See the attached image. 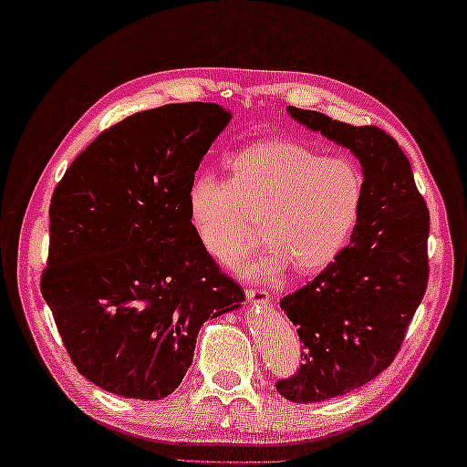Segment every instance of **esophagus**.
I'll return each mask as SVG.
<instances>
[{
  "label": "esophagus",
  "instance_id": "34e87169",
  "mask_svg": "<svg viewBox=\"0 0 467 467\" xmlns=\"http://www.w3.org/2000/svg\"><path fill=\"white\" fill-rule=\"evenodd\" d=\"M246 298L250 300L253 306H267L269 303V292L261 288H246Z\"/></svg>",
  "mask_w": 467,
  "mask_h": 467
}]
</instances>
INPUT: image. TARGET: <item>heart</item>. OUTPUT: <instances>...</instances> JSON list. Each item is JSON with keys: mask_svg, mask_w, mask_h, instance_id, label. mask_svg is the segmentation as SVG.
Masks as SVG:
<instances>
[{"mask_svg": "<svg viewBox=\"0 0 467 467\" xmlns=\"http://www.w3.org/2000/svg\"><path fill=\"white\" fill-rule=\"evenodd\" d=\"M363 173L348 159H327L306 143L271 140L229 161V182L200 173L188 188V221L200 248L229 265L254 242L265 248L242 263L248 277L285 267L313 275L332 265L358 223Z\"/></svg>", "mask_w": 467, "mask_h": 467, "instance_id": "heart-1", "label": "heart"}]
</instances>
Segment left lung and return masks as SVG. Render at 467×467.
Wrapping results in <instances>:
<instances>
[{
  "mask_svg": "<svg viewBox=\"0 0 467 467\" xmlns=\"http://www.w3.org/2000/svg\"><path fill=\"white\" fill-rule=\"evenodd\" d=\"M296 123L353 152L365 198L350 244L305 288L279 300L303 342V363L277 392L319 403L389 368L428 284L430 214L403 150L378 127H353L288 106Z\"/></svg>",
  "mask_w": 467,
  "mask_h": 467,
  "instance_id": "1",
  "label": "left lung"
}]
</instances>
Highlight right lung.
<instances>
[{
	"label": "right lung",
	"instance_id": "obj_1",
	"mask_svg": "<svg viewBox=\"0 0 467 467\" xmlns=\"http://www.w3.org/2000/svg\"><path fill=\"white\" fill-rule=\"evenodd\" d=\"M229 120L213 102L131 114L99 133L54 190L41 294L78 374L99 389L169 397L204 321L244 303L193 238L185 206Z\"/></svg>",
	"mask_w": 467,
	"mask_h": 467
}]
</instances>
